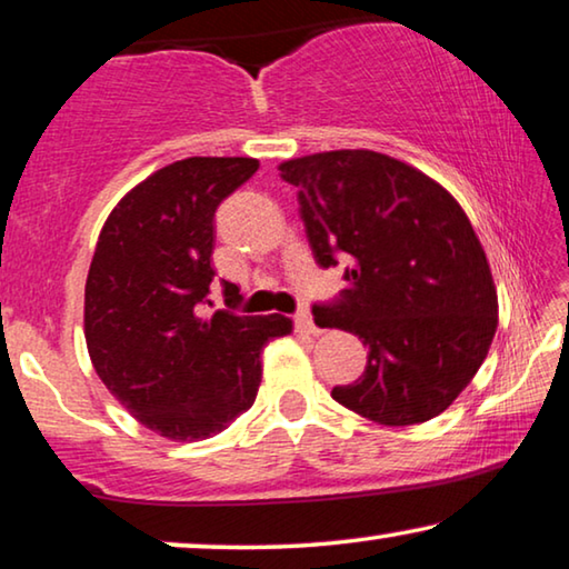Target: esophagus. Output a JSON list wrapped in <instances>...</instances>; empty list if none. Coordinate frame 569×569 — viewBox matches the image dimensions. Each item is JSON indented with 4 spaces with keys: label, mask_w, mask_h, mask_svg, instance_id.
Instances as JSON below:
<instances>
[{
    "label": "esophagus",
    "mask_w": 569,
    "mask_h": 569,
    "mask_svg": "<svg viewBox=\"0 0 569 569\" xmlns=\"http://www.w3.org/2000/svg\"><path fill=\"white\" fill-rule=\"evenodd\" d=\"M295 326H298L300 331H305V333H312V336L320 333V328L312 323V316L308 310H302V312H298V316H295Z\"/></svg>",
    "instance_id": "34e87169"
}]
</instances>
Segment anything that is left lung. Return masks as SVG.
<instances>
[{"mask_svg":"<svg viewBox=\"0 0 569 569\" xmlns=\"http://www.w3.org/2000/svg\"><path fill=\"white\" fill-rule=\"evenodd\" d=\"M298 187L320 267L346 264V290L316 305L320 328L367 346V369L333 400L382 426L443 413L472 382L498 328L488 257L462 204L392 156L323 151L279 163Z\"/></svg>","mask_w":569,"mask_h":569,"instance_id":"8db88e82","label":"left lung"}]
</instances>
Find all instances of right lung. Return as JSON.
I'll return each instance as SVG.
<instances>
[{
    "label": "right lung",
    "instance_id": "add662e5",
    "mask_svg": "<svg viewBox=\"0 0 569 569\" xmlns=\"http://www.w3.org/2000/svg\"><path fill=\"white\" fill-rule=\"evenodd\" d=\"M259 169L243 156L169 163L114 204L84 287V339L114 400L171 441L210 439L257 400L261 351L292 333L284 316L210 302L216 210ZM226 302L238 287L223 282Z\"/></svg>",
    "mask_w": 569,
    "mask_h": 569
}]
</instances>
